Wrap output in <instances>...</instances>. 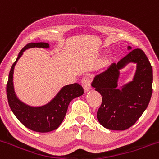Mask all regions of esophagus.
Listing matches in <instances>:
<instances>
[{"label": "esophagus", "mask_w": 159, "mask_h": 159, "mask_svg": "<svg viewBox=\"0 0 159 159\" xmlns=\"http://www.w3.org/2000/svg\"><path fill=\"white\" fill-rule=\"evenodd\" d=\"M90 79L88 77H84L83 78V80H82L81 81V83H82V86H83V89H84L85 92H87V91H89V89H91V86H90Z\"/></svg>", "instance_id": "1"}]
</instances>
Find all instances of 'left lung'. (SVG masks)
Wrapping results in <instances>:
<instances>
[{
    "label": "left lung",
    "instance_id": "1",
    "mask_svg": "<svg viewBox=\"0 0 159 159\" xmlns=\"http://www.w3.org/2000/svg\"><path fill=\"white\" fill-rule=\"evenodd\" d=\"M128 49L132 48L128 46ZM129 63L136 64L133 79L117 88L120 70ZM152 81V67L140 48L131 50L117 64L112 63L104 72L97 75L91 86L102 96L101 106L97 114L100 125L114 131H124L132 126L148 105Z\"/></svg>",
    "mask_w": 159,
    "mask_h": 159
}]
</instances>
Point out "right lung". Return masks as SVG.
Segmentation results:
<instances>
[{"label": "right lung", "mask_w": 159, "mask_h": 159, "mask_svg": "<svg viewBox=\"0 0 159 159\" xmlns=\"http://www.w3.org/2000/svg\"><path fill=\"white\" fill-rule=\"evenodd\" d=\"M31 48H48L49 44L31 42L21 50L9 73L7 84V100L12 112L24 126L36 132L46 133L59 128L64 120L70 102L76 97L83 95L84 90L79 83L66 85L48 103L40 107L30 106L20 100L15 93L14 87V70L23 52Z\"/></svg>", "instance_id": "add662e5"}]
</instances>
